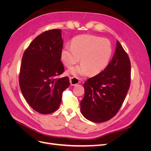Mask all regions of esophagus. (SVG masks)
Instances as JSON below:
<instances>
[{
	"mask_svg": "<svg viewBox=\"0 0 151 151\" xmlns=\"http://www.w3.org/2000/svg\"><path fill=\"white\" fill-rule=\"evenodd\" d=\"M69 81L72 86H75L79 83V81L78 78H77L76 77H69Z\"/></svg>",
	"mask_w": 151,
	"mask_h": 151,
	"instance_id": "34e87169",
	"label": "esophagus"
}]
</instances>
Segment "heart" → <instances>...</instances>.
<instances>
[{"mask_svg":"<svg viewBox=\"0 0 151 151\" xmlns=\"http://www.w3.org/2000/svg\"><path fill=\"white\" fill-rule=\"evenodd\" d=\"M112 54L111 43L107 39L93 35L77 36L72 39L71 46H65L61 52L63 65L70 67L78 62L79 66L72 68L69 72L74 75L84 76L89 72L96 75L108 65Z\"/></svg>","mask_w":151,"mask_h":151,"instance_id":"heart-1","label":"heart"}]
</instances>
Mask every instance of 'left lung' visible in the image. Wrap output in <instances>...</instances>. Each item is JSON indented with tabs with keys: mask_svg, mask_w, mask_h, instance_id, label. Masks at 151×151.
<instances>
[{
	"mask_svg": "<svg viewBox=\"0 0 151 151\" xmlns=\"http://www.w3.org/2000/svg\"><path fill=\"white\" fill-rule=\"evenodd\" d=\"M130 80V58L117 41L115 53L106 68L84 84L81 113L86 119L96 123L111 119L124 101Z\"/></svg>",
	"mask_w": 151,
	"mask_h": 151,
	"instance_id": "obj_1",
	"label": "left lung"
}]
</instances>
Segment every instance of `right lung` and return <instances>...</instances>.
Masks as SVG:
<instances>
[{
  "label": "right lung",
  "mask_w": 151,
  "mask_h": 151,
  "mask_svg": "<svg viewBox=\"0 0 151 151\" xmlns=\"http://www.w3.org/2000/svg\"><path fill=\"white\" fill-rule=\"evenodd\" d=\"M61 30H48L36 37L22 57L19 76L21 91L34 110L42 114L55 111L63 91L70 85L61 60L63 47Z\"/></svg>",
  "instance_id": "1"
}]
</instances>
